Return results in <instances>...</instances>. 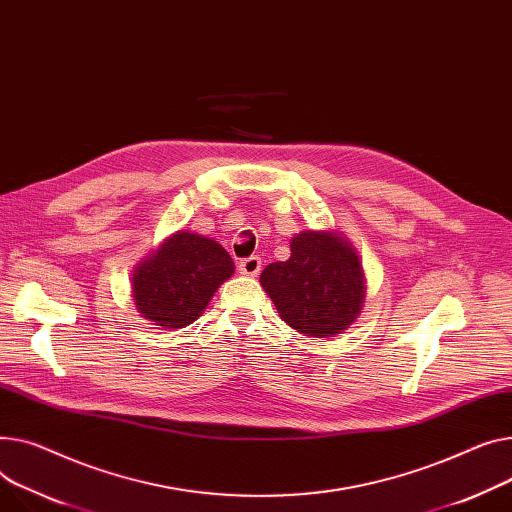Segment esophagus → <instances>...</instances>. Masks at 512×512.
<instances>
[{"instance_id":"1","label":"esophagus","mask_w":512,"mask_h":512,"mask_svg":"<svg viewBox=\"0 0 512 512\" xmlns=\"http://www.w3.org/2000/svg\"><path fill=\"white\" fill-rule=\"evenodd\" d=\"M238 271H241L243 276H251V278L259 276V271H261V259H259L257 255H251V257H247V259H241V263H238Z\"/></svg>"}]
</instances>
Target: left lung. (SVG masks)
Masks as SVG:
<instances>
[{
	"mask_svg": "<svg viewBox=\"0 0 512 512\" xmlns=\"http://www.w3.org/2000/svg\"><path fill=\"white\" fill-rule=\"evenodd\" d=\"M290 259L269 263L261 286L280 317L300 333L333 337L358 317L364 302L360 259L342 236L306 230L292 238Z\"/></svg>",
	"mask_w": 512,
	"mask_h": 512,
	"instance_id": "obj_1",
	"label": "left lung"
}]
</instances>
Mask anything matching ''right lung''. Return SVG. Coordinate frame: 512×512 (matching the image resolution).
Returning <instances> with one entry per match:
<instances>
[{
	"label": "right lung",
	"instance_id": "obj_1",
	"mask_svg": "<svg viewBox=\"0 0 512 512\" xmlns=\"http://www.w3.org/2000/svg\"><path fill=\"white\" fill-rule=\"evenodd\" d=\"M234 271L226 249L195 232H177L135 269L131 288L138 311L166 329L193 323Z\"/></svg>",
	"mask_w": 512,
	"mask_h": 512
}]
</instances>
